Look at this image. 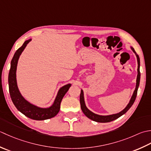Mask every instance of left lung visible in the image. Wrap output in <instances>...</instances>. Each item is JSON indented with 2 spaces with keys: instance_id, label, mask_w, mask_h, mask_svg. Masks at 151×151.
Instances as JSON below:
<instances>
[{
  "instance_id": "8db88e82",
  "label": "left lung",
  "mask_w": 151,
  "mask_h": 151,
  "mask_svg": "<svg viewBox=\"0 0 151 151\" xmlns=\"http://www.w3.org/2000/svg\"><path fill=\"white\" fill-rule=\"evenodd\" d=\"M130 48L132 50V51H133L135 53V55H136V56L137 57V61L138 66H137V79H136V88H135V90L134 91L133 94H132L130 100V101H129V103L127 104V106H126V107L124 109L122 110L121 111H120L117 113H115V114L108 115H98V114H96V113H93V111H91V110H89L87 108V107L86 106L85 101V98H84V93H83V91L81 89V94H80V104H81V108L82 111L83 112L85 116H87L88 119H90L91 120H93V121L98 122H109L114 121V120L118 119L121 116L124 115V113H126L128 111V109L132 107V106L133 105V104L135 101V100H136V98L137 89H138V87H139V82H140V76H141V73H140V71H139L140 60H139V56H138V55L136 53V52L135 51L134 49L132 47H130Z\"/></svg>"
}]
</instances>
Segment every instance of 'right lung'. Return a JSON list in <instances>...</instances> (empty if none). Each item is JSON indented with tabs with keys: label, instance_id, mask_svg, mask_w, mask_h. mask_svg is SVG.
<instances>
[{
	"label": "right lung",
	"instance_id": "right-lung-1",
	"mask_svg": "<svg viewBox=\"0 0 151 151\" xmlns=\"http://www.w3.org/2000/svg\"><path fill=\"white\" fill-rule=\"evenodd\" d=\"M32 40L30 38L24 42L23 45L15 52L11 61L10 70L8 75L9 92L11 99L15 107L27 117L36 121H44L54 117L59 112L60 103L64 95L68 91L72 84L68 83L63 86L58 90L57 94L52 105L48 107H41L32 104L24 98L21 94L17 86L16 71L17 63L20 55L26 47L27 45Z\"/></svg>",
	"mask_w": 151,
	"mask_h": 151
}]
</instances>
